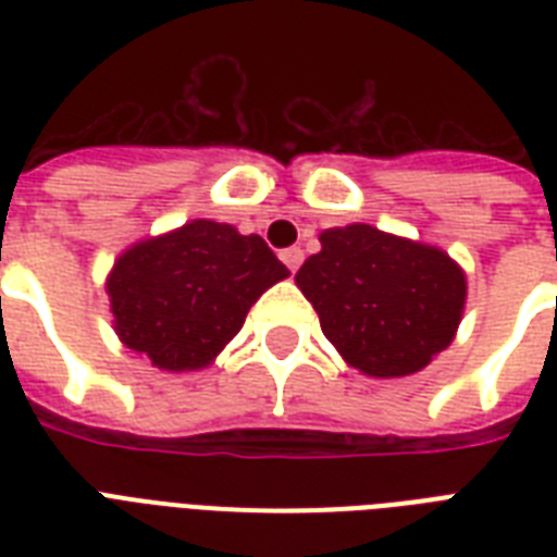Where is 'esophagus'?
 I'll return each mask as SVG.
<instances>
[{"label":"esophagus","instance_id":"34e87169","mask_svg":"<svg viewBox=\"0 0 557 557\" xmlns=\"http://www.w3.org/2000/svg\"><path fill=\"white\" fill-rule=\"evenodd\" d=\"M280 260L286 262V269L295 274L300 269V262H304V251L300 248H286V251H280Z\"/></svg>","mask_w":557,"mask_h":557}]
</instances>
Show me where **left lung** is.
Returning a JSON list of instances; mask_svg holds the SVG:
<instances>
[{"mask_svg": "<svg viewBox=\"0 0 557 557\" xmlns=\"http://www.w3.org/2000/svg\"><path fill=\"white\" fill-rule=\"evenodd\" d=\"M295 280L323 335L375 379L431 364L454 341L466 304V274L448 253L372 225L323 231L321 253Z\"/></svg>", "mask_w": 557, "mask_h": 557, "instance_id": "1", "label": "left lung"}]
</instances>
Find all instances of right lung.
Listing matches in <instances>:
<instances>
[{
    "instance_id": "obj_1",
    "label": "right lung",
    "mask_w": 557,
    "mask_h": 557,
    "mask_svg": "<svg viewBox=\"0 0 557 557\" xmlns=\"http://www.w3.org/2000/svg\"><path fill=\"white\" fill-rule=\"evenodd\" d=\"M288 269L262 236L210 219L133 245L115 262L107 292L126 347L159 370L208 367L243 330L257 297Z\"/></svg>"
}]
</instances>
